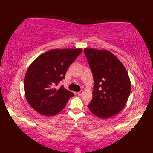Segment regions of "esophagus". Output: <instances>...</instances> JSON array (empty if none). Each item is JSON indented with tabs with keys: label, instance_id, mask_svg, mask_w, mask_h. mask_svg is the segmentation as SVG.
<instances>
[{
	"label": "esophagus",
	"instance_id": "34e87169",
	"mask_svg": "<svg viewBox=\"0 0 153 153\" xmlns=\"http://www.w3.org/2000/svg\"><path fill=\"white\" fill-rule=\"evenodd\" d=\"M83 93V90H82V91H79V92H78V93H77V95H78L79 96H80V95H82Z\"/></svg>",
	"mask_w": 153,
	"mask_h": 153
}]
</instances>
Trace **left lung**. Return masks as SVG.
<instances>
[{
    "mask_svg": "<svg viewBox=\"0 0 153 153\" xmlns=\"http://www.w3.org/2000/svg\"><path fill=\"white\" fill-rule=\"evenodd\" d=\"M84 53L93 75V99L89 110L100 118H108L123 108L131 92L126 68L108 50L85 48Z\"/></svg>",
    "mask_w": 153,
    "mask_h": 153,
    "instance_id": "left-lung-1",
    "label": "left lung"
}]
</instances>
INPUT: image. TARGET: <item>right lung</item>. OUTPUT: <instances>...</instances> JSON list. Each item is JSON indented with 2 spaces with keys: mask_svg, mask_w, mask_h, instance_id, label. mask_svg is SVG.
<instances>
[{
  "mask_svg": "<svg viewBox=\"0 0 153 153\" xmlns=\"http://www.w3.org/2000/svg\"><path fill=\"white\" fill-rule=\"evenodd\" d=\"M82 52V48L52 49L35 58L24 77L25 97L32 108L42 115L57 114L74 94L56 88L64 78L68 68Z\"/></svg>",
  "mask_w": 153,
  "mask_h": 153,
  "instance_id": "1",
  "label": "right lung"
}]
</instances>
